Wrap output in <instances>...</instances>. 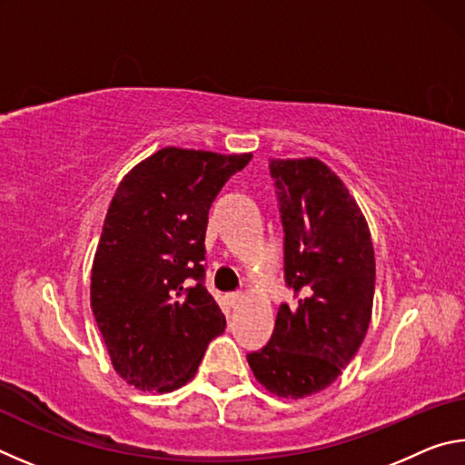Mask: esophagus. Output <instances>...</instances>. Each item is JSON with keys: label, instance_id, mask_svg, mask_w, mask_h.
<instances>
[{"label": "esophagus", "instance_id": "1", "mask_svg": "<svg viewBox=\"0 0 465 465\" xmlns=\"http://www.w3.org/2000/svg\"><path fill=\"white\" fill-rule=\"evenodd\" d=\"M227 303H230L232 308H238V305L243 303V295L242 293H230V295H227Z\"/></svg>", "mask_w": 465, "mask_h": 465}]
</instances>
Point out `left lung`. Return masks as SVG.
Wrapping results in <instances>:
<instances>
[{"label": "left lung", "mask_w": 465, "mask_h": 465, "mask_svg": "<svg viewBox=\"0 0 465 465\" xmlns=\"http://www.w3.org/2000/svg\"><path fill=\"white\" fill-rule=\"evenodd\" d=\"M285 227L282 303L264 349L250 352L256 381L279 398L326 390L363 344L373 312L375 252L363 211L318 157L271 160Z\"/></svg>", "instance_id": "1"}]
</instances>
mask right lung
Returning <instances> with one entry per match:
<instances>
[{"label":"right lung","mask_w":465,"mask_h":465,"mask_svg":"<svg viewBox=\"0 0 465 465\" xmlns=\"http://www.w3.org/2000/svg\"><path fill=\"white\" fill-rule=\"evenodd\" d=\"M252 153L163 147L121 180L92 262L90 303L114 371L141 391L191 381L225 316L204 289L211 203Z\"/></svg>","instance_id":"right-lung-1"}]
</instances>
